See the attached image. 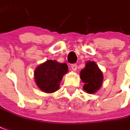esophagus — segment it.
Returning a JSON list of instances; mask_svg holds the SVG:
<instances>
[{
    "mask_svg": "<svg viewBox=\"0 0 130 130\" xmlns=\"http://www.w3.org/2000/svg\"><path fill=\"white\" fill-rule=\"evenodd\" d=\"M71 68H72V70L76 71V70H77V65H76V64H72V66H71Z\"/></svg>",
    "mask_w": 130,
    "mask_h": 130,
    "instance_id": "34e87169",
    "label": "esophagus"
}]
</instances>
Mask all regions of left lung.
<instances>
[{
	"label": "left lung",
	"mask_w": 130,
	"mask_h": 130,
	"mask_svg": "<svg viewBox=\"0 0 130 130\" xmlns=\"http://www.w3.org/2000/svg\"><path fill=\"white\" fill-rule=\"evenodd\" d=\"M80 79L84 83L83 89L89 94H94L101 88L103 75L99 66L94 61H87L80 71Z\"/></svg>",
	"instance_id": "obj_1"
}]
</instances>
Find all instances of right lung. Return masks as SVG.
Segmentation results:
<instances>
[{"label":"right lung","instance_id":"add662e5","mask_svg":"<svg viewBox=\"0 0 130 130\" xmlns=\"http://www.w3.org/2000/svg\"><path fill=\"white\" fill-rule=\"evenodd\" d=\"M68 72L66 63L48 60L38 65L34 71V79L41 91L53 93L59 89L60 82Z\"/></svg>","mask_w":130,"mask_h":130}]
</instances>
